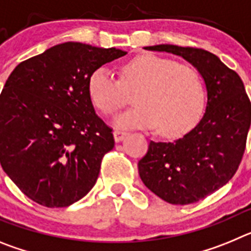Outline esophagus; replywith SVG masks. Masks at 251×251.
Instances as JSON below:
<instances>
[{
    "label": "esophagus",
    "instance_id": "esophagus-1",
    "mask_svg": "<svg viewBox=\"0 0 251 251\" xmlns=\"http://www.w3.org/2000/svg\"><path fill=\"white\" fill-rule=\"evenodd\" d=\"M113 136H114L115 142H121L124 137L127 136V132L126 130H121V129H115L113 132Z\"/></svg>",
    "mask_w": 251,
    "mask_h": 251
}]
</instances>
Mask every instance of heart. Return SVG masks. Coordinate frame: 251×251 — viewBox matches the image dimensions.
Segmentation results:
<instances>
[{"label": "heart", "mask_w": 251, "mask_h": 251, "mask_svg": "<svg viewBox=\"0 0 251 251\" xmlns=\"http://www.w3.org/2000/svg\"><path fill=\"white\" fill-rule=\"evenodd\" d=\"M89 97L97 109L112 115L134 93L136 106L115 119L118 127L153 128L165 136H178L194 126L203 112L205 86L191 66L156 55H142L122 68L121 80L109 69H97L89 77Z\"/></svg>", "instance_id": "heart-1"}]
</instances>
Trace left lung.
I'll list each match as a JSON object with an SVG mask.
<instances>
[{
  "instance_id": "left-lung-1",
  "label": "left lung",
  "mask_w": 251,
  "mask_h": 251,
  "mask_svg": "<svg viewBox=\"0 0 251 251\" xmlns=\"http://www.w3.org/2000/svg\"><path fill=\"white\" fill-rule=\"evenodd\" d=\"M145 49L178 55L192 64L205 81L207 105L202 119L183 137L151 141L138 162L139 177L166 202H197L236 174L251 123L250 99L240 76L203 49L167 44Z\"/></svg>"
}]
</instances>
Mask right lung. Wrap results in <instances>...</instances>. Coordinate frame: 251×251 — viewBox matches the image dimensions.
Listing matches in <instances>:
<instances>
[{
  "instance_id": "right-lung-1",
  "label": "right lung",
  "mask_w": 251,
  "mask_h": 251,
  "mask_svg": "<svg viewBox=\"0 0 251 251\" xmlns=\"http://www.w3.org/2000/svg\"><path fill=\"white\" fill-rule=\"evenodd\" d=\"M126 54L64 43L13 69L0 95V163L28 199L65 207L95 185L114 138L95 114L89 77Z\"/></svg>"
}]
</instances>
